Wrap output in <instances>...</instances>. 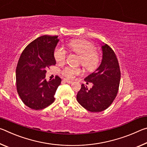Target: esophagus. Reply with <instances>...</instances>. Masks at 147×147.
<instances>
[{"label":"esophagus","instance_id":"34e87169","mask_svg":"<svg viewBox=\"0 0 147 147\" xmlns=\"http://www.w3.org/2000/svg\"><path fill=\"white\" fill-rule=\"evenodd\" d=\"M63 81L65 82H67V83H68V84H72V83H73V82L69 80H67V79H64Z\"/></svg>","mask_w":147,"mask_h":147}]
</instances>
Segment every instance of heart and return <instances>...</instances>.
I'll list each match as a JSON object with an SVG mask.
<instances>
[{
    "label": "heart",
    "mask_w": 147,
    "mask_h": 147,
    "mask_svg": "<svg viewBox=\"0 0 147 147\" xmlns=\"http://www.w3.org/2000/svg\"><path fill=\"white\" fill-rule=\"evenodd\" d=\"M67 46L70 51L81 56L80 63L87 70L93 71L98 67L100 57L97 53L94 52L95 47L91 42L84 39H76L69 42ZM67 55V52L62 47H58L54 52V58L59 63L65 61ZM80 73V69L73 67H66L61 71L62 75L68 79L74 78Z\"/></svg>",
    "instance_id": "heart-1"
}]
</instances>
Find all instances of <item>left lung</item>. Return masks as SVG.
<instances>
[{
	"label": "left lung",
	"mask_w": 147,
	"mask_h": 147,
	"mask_svg": "<svg viewBox=\"0 0 147 147\" xmlns=\"http://www.w3.org/2000/svg\"><path fill=\"white\" fill-rule=\"evenodd\" d=\"M102 59L95 71L84 79L93 84L90 89L82 84L77 101L91 112H100L112 104L118 93L121 79L120 67L115 53L108 45H102Z\"/></svg>",
	"instance_id": "8db88e82"
}]
</instances>
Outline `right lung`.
I'll list each match as a JSON object with an SVG mask.
<instances>
[{"label":"right lung","mask_w":147,"mask_h":147,"mask_svg":"<svg viewBox=\"0 0 147 147\" xmlns=\"http://www.w3.org/2000/svg\"><path fill=\"white\" fill-rule=\"evenodd\" d=\"M58 36H43L26 46L20 56L16 68L17 91L28 108L39 110L54 102L57 88L61 79L47 81L46 69L55 65L54 50Z\"/></svg>","instance_id":"right-lung-1"}]
</instances>
